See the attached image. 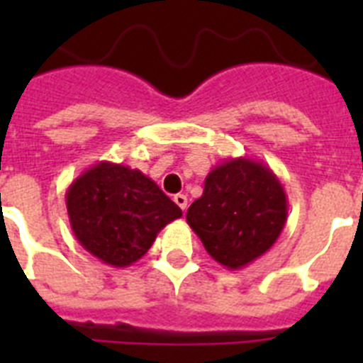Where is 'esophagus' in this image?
I'll list each match as a JSON object with an SVG mask.
<instances>
[{
  "mask_svg": "<svg viewBox=\"0 0 363 363\" xmlns=\"http://www.w3.org/2000/svg\"><path fill=\"white\" fill-rule=\"evenodd\" d=\"M174 203L178 205L179 209L185 211L187 209V196L185 194H174Z\"/></svg>",
  "mask_w": 363,
  "mask_h": 363,
  "instance_id": "1",
  "label": "esophagus"
}]
</instances>
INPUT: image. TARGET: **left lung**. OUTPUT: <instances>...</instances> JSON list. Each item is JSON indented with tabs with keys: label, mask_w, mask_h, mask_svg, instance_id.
<instances>
[{
	"label": "left lung",
	"mask_w": 363,
	"mask_h": 363,
	"mask_svg": "<svg viewBox=\"0 0 363 363\" xmlns=\"http://www.w3.org/2000/svg\"><path fill=\"white\" fill-rule=\"evenodd\" d=\"M287 220V196L264 162L229 158L205 178L187 223L218 264L236 271L271 249Z\"/></svg>",
	"instance_id": "obj_1"
}]
</instances>
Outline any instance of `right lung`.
Segmentation results:
<instances>
[{"mask_svg": "<svg viewBox=\"0 0 363 363\" xmlns=\"http://www.w3.org/2000/svg\"><path fill=\"white\" fill-rule=\"evenodd\" d=\"M67 213L83 249L112 267L145 256L182 209L142 171L111 162L89 167L67 189Z\"/></svg>", "mask_w": 363, "mask_h": 363, "instance_id": "1", "label": "right lung"}]
</instances>
